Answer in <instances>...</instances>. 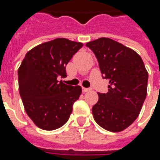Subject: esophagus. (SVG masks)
Instances as JSON below:
<instances>
[{"label": "esophagus", "mask_w": 160, "mask_h": 160, "mask_svg": "<svg viewBox=\"0 0 160 160\" xmlns=\"http://www.w3.org/2000/svg\"><path fill=\"white\" fill-rule=\"evenodd\" d=\"M82 91H83V92H87L91 91V89H90V88H84V87H83V88H82Z\"/></svg>", "instance_id": "34e87169"}]
</instances>
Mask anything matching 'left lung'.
<instances>
[{
    "label": "left lung",
    "mask_w": 160,
    "mask_h": 160,
    "mask_svg": "<svg viewBox=\"0 0 160 160\" xmlns=\"http://www.w3.org/2000/svg\"><path fill=\"white\" fill-rule=\"evenodd\" d=\"M85 45L94 53L102 77L109 80L107 93H98L93 118L108 131H123L137 118L146 99L148 72L143 61L132 49L109 38Z\"/></svg>",
    "instance_id": "left-lung-1"
}]
</instances>
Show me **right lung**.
Wrapping results in <instances>:
<instances>
[{
    "label": "right lung",
    "instance_id": "right-lung-1",
    "mask_svg": "<svg viewBox=\"0 0 160 160\" xmlns=\"http://www.w3.org/2000/svg\"><path fill=\"white\" fill-rule=\"evenodd\" d=\"M83 43L57 38L29 51L18 68L19 94L28 117L43 130H55L70 117L82 88L65 84L66 66Z\"/></svg>",
    "mask_w": 160,
    "mask_h": 160
}]
</instances>
